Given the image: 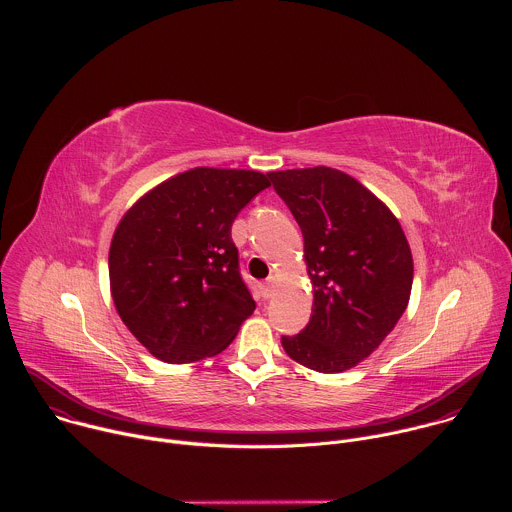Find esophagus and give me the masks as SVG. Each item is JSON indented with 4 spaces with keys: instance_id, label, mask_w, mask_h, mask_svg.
Returning a JSON list of instances; mask_svg holds the SVG:
<instances>
[{
    "instance_id": "34e87169",
    "label": "esophagus",
    "mask_w": 512,
    "mask_h": 512,
    "mask_svg": "<svg viewBox=\"0 0 512 512\" xmlns=\"http://www.w3.org/2000/svg\"><path fill=\"white\" fill-rule=\"evenodd\" d=\"M273 289H275V275H269V277L263 281V296H265V298H271Z\"/></svg>"
}]
</instances>
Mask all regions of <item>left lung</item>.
Listing matches in <instances>:
<instances>
[{"mask_svg":"<svg viewBox=\"0 0 512 512\" xmlns=\"http://www.w3.org/2000/svg\"><path fill=\"white\" fill-rule=\"evenodd\" d=\"M304 235L314 287L308 326L283 336L289 358L344 373L371 356L403 316L413 283L407 237L389 206L326 166L269 172Z\"/></svg>","mask_w":512,"mask_h":512,"instance_id":"1","label":"left lung"}]
</instances>
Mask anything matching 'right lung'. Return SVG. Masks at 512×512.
<instances>
[{"label": "right lung", "mask_w": 512, "mask_h": 512, "mask_svg": "<svg viewBox=\"0 0 512 512\" xmlns=\"http://www.w3.org/2000/svg\"><path fill=\"white\" fill-rule=\"evenodd\" d=\"M269 174L192 168L145 192L109 249L111 296L129 332L170 364L223 352L255 302L231 227Z\"/></svg>", "instance_id": "1"}]
</instances>
